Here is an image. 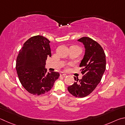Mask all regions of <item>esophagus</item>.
<instances>
[{
    "instance_id": "obj_1",
    "label": "esophagus",
    "mask_w": 125,
    "mask_h": 125,
    "mask_svg": "<svg viewBox=\"0 0 125 125\" xmlns=\"http://www.w3.org/2000/svg\"><path fill=\"white\" fill-rule=\"evenodd\" d=\"M60 76H66V74L64 73H60Z\"/></svg>"
}]
</instances>
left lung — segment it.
<instances>
[{"mask_svg":"<svg viewBox=\"0 0 125 125\" xmlns=\"http://www.w3.org/2000/svg\"><path fill=\"white\" fill-rule=\"evenodd\" d=\"M78 41L85 48V54L80 65L83 76L81 80L74 77L76 82L67 89L75 97L83 98L90 94L101 81L106 69V58L101 45L93 39L83 37Z\"/></svg>","mask_w":125,"mask_h":125,"instance_id":"1","label":"left lung"}]
</instances>
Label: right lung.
Wrapping results in <instances>:
<instances>
[{
    "mask_svg": "<svg viewBox=\"0 0 125 125\" xmlns=\"http://www.w3.org/2000/svg\"><path fill=\"white\" fill-rule=\"evenodd\" d=\"M50 41L44 37H31L20 50L16 63L19 79L24 88L33 95L44 94L53 86L60 74L45 69L47 57L51 56Z\"/></svg>",
    "mask_w": 125,
    "mask_h": 125,
    "instance_id": "right-lung-1",
    "label": "right lung"
}]
</instances>
